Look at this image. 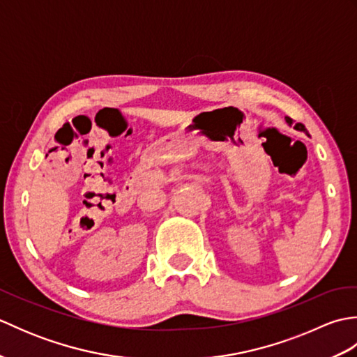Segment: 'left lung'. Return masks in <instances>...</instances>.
<instances>
[{"mask_svg":"<svg viewBox=\"0 0 357 357\" xmlns=\"http://www.w3.org/2000/svg\"><path fill=\"white\" fill-rule=\"evenodd\" d=\"M285 121H287V123L290 124V126L293 124V119H291V118L285 116ZM294 128H296V130H301V132H305V133H307V128H305V126H304V124H301V123L296 124V126H294ZM307 135H308V133H307Z\"/></svg>","mask_w":357,"mask_h":357,"instance_id":"left-lung-1","label":"left lung"}]
</instances>
